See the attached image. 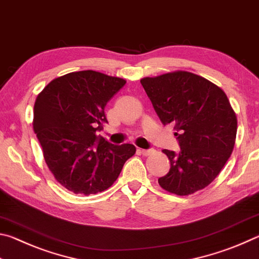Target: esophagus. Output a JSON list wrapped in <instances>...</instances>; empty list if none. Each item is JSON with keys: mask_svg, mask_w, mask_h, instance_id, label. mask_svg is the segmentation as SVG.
<instances>
[{"mask_svg": "<svg viewBox=\"0 0 259 259\" xmlns=\"http://www.w3.org/2000/svg\"><path fill=\"white\" fill-rule=\"evenodd\" d=\"M139 152L142 153L144 156H147V155H151L154 151H153V150H139Z\"/></svg>", "mask_w": 259, "mask_h": 259, "instance_id": "esophagus-1", "label": "esophagus"}]
</instances>
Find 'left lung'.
I'll return each instance as SVG.
<instances>
[{
  "label": "left lung",
  "mask_w": 259,
  "mask_h": 259,
  "mask_svg": "<svg viewBox=\"0 0 259 259\" xmlns=\"http://www.w3.org/2000/svg\"><path fill=\"white\" fill-rule=\"evenodd\" d=\"M140 83L162 123L172 124L179 153L162 152L170 170L159 178L164 191L190 195L211 183L233 152L238 119L222 88L194 73L175 71Z\"/></svg>",
  "instance_id": "1"
}]
</instances>
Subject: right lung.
<instances>
[{
	"label": "right lung",
	"mask_w": 259,
	"mask_h": 259,
	"mask_svg": "<svg viewBox=\"0 0 259 259\" xmlns=\"http://www.w3.org/2000/svg\"><path fill=\"white\" fill-rule=\"evenodd\" d=\"M125 82L89 69L56 77L37 95L34 133L52 176L69 192L107 190L136 153L133 144L113 145L97 136L107 123L106 104Z\"/></svg>",
	"instance_id": "right-lung-1"
}]
</instances>
